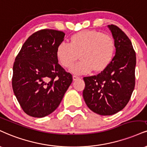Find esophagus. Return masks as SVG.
Masks as SVG:
<instances>
[{
    "mask_svg": "<svg viewBox=\"0 0 147 147\" xmlns=\"http://www.w3.org/2000/svg\"><path fill=\"white\" fill-rule=\"evenodd\" d=\"M79 79V77H77V76H75V75H73L72 76V79H73V81H76L77 79Z\"/></svg>",
    "mask_w": 147,
    "mask_h": 147,
    "instance_id": "34e87169",
    "label": "esophagus"
}]
</instances>
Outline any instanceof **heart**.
<instances>
[{
  "instance_id": "obj_1",
  "label": "heart",
  "mask_w": 147,
  "mask_h": 147,
  "mask_svg": "<svg viewBox=\"0 0 147 147\" xmlns=\"http://www.w3.org/2000/svg\"><path fill=\"white\" fill-rule=\"evenodd\" d=\"M115 53V42L111 35L96 31L84 30L70 38V43L62 42L56 49L59 63L69 68L80 55L82 60L70 68L76 75L88 73L94 70L100 72L111 63Z\"/></svg>"
}]
</instances>
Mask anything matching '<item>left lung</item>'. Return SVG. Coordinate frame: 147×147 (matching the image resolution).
Here are the masks:
<instances>
[{
    "mask_svg": "<svg viewBox=\"0 0 147 147\" xmlns=\"http://www.w3.org/2000/svg\"><path fill=\"white\" fill-rule=\"evenodd\" d=\"M108 28L114 40L115 55L100 73L84 78L85 102L92 112L102 116L122 110L135 87L136 57L131 42L118 26L111 24Z\"/></svg>",
    "mask_w": 147,
    "mask_h": 147,
    "instance_id": "obj_1",
    "label": "left lung"
}]
</instances>
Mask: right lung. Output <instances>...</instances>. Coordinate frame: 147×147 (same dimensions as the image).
I'll list each match as a JSON object with an SVG mask.
<instances>
[{
	"label": "right lung",
	"instance_id": "1",
	"mask_svg": "<svg viewBox=\"0 0 147 147\" xmlns=\"http://www.w3.org/2000/svg\"><path fill=\"white\" fill-rule=\"evenodd\" d=\"M65 33L42 29L29 37L16 57L12 88L26 114L42 118L59 105L71 84V74L58 63L56 49Z\"/></svg>",
	"mask_w": 147,
	"mask_h": 147
}]
</instances>
